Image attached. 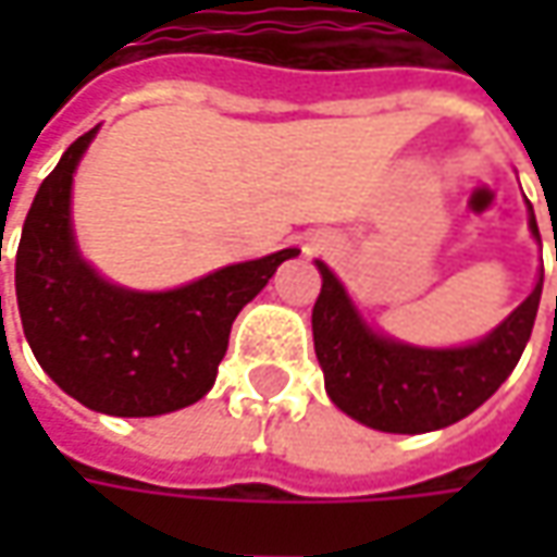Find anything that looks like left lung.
<instances>
[{"instance_id": "left-lung-1", "label": "left lung", "mask_w": 557, "mask_h": 557, "mask_svg": "<svg viewBox=\"0 0 557 557\" xmlns=\"http://www.w3.org/2000/svg\"><path fill=\"white\" fill-rule=\"evenodd\" d=\"M530 228L540 238L533 210ZM315 267L322 290L312 307V344L325 391L341 412L387 434L440 431L483 406L518 366L543 297L540 275L533 294L483 341L428 350L372 332L332 269Z\"/></svg>"}]
</instances>
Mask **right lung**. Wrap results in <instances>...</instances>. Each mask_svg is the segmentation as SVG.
I'll list each match as a JSON object with an SVG mask.
<instances>
[{
	"label": "right lung",
	"mask_w": 557,
	"mask_h": 557,
	"mask_svg": "<svg viewBox=\"0 0 557 557\" xmlns=\"http://www.w3.org/2000/svg\"><path fill=\"white\" fill-rule=\"evenodd\" d=\"M89 129L42 180L24 220L14 290L36 362L83 406L120 418L176 412L216 381L235 315L297 247L216 269L173 290H129L89 267L71 228V185Z\"/></svg>",
	"instance_id": "right-lung-1"
}]
</instances>
